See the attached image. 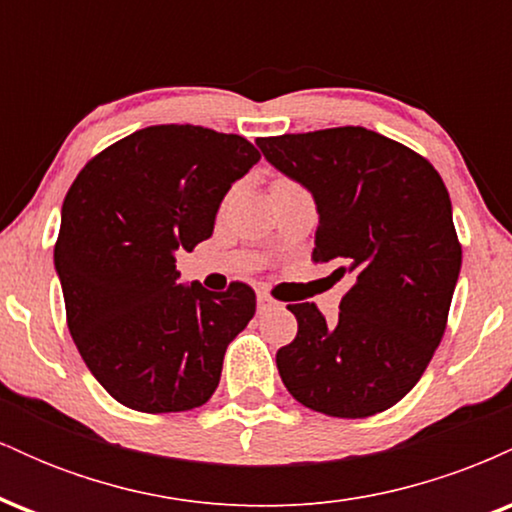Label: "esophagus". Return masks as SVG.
Wrapping results in <instances>:
<instances>
[{
	"instance_id": "1",
	"label": "esophagus",
	"mask_w": 512,
	"mask_h": 512,
	"mask_svg": "<svg viewBox=\"0 0 512 512\" xmlns=\"http://www.w3.org/2000/svg\"><path fill=\"white\" fill-rule=\"evenodd\" d=\"M276 305V301L269 293H257V308H260V313H264V310H272Z\"/></svg>"
}]
</instances>
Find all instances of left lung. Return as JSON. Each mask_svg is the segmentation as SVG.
<instances>
[{
    "label": "left lung",
    "instance_id": "obj_1",
    "mask_svg": "<svg viewBox=\"0 0 512 512\" xmlns=\"http://www.w3.org/2000/svg\"><path fill=\"white\" fill-rule=\"evenodd\" d=\"M264 158L313 192V262L351 274L337 322L293 303L298 332L276 351L293 399L337 419L395 407L419 383L462 267L448 187L409 146L366 127L260 137Z\"/></svg>",
    "mask_w": 512,
    "mask_h": 512
}]
</instances>
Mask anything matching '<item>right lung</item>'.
<instances>
[{
	"instance_id": "obj_1",
	"label": "right lung",
	"mask_w": 512,
	"mask_h": 512,
	"mask_svg": "<svg viewBox=\"0 0 512 512\" xmlns=\"http://www.w3.org/2000/svg\"><path fill=\"white\" fill-rule=\"evenodd\" d=\"M240 134L154 125L81 168L55 243L67 327L93 378L144 414L202 407L226 346L255 315V291L178 284L175 252L214 233L223 195L260 161Z\"/></svg>"
}]
</instances>
